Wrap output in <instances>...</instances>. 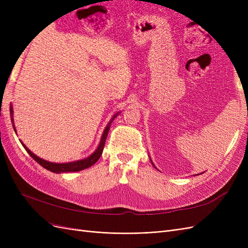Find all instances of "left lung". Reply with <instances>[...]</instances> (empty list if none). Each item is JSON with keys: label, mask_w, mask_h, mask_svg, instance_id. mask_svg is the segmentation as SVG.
<instances>
[{"label": "left lung", "mask_w": 248, "mask_h": 248, "mask_svg": "<svg viewBox=\"0 0 248 248\" xmlns=\"http://www.w3.org/2000/svg\"><path fill=\"white\" fill-rule=\"evenodd\" d=\"M151 162H152V161H151ZM152 164H153V162H152ZM153 166H154V164H153ZM154 167H155V166H154Z\"/></svg>", "instance_id": "8db88e82"}]
</instances>
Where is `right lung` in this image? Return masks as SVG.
I'll return each mask as SVG.
<instances>
[{"instance_id": "right-lung-1", "label": "right lung", "mask_w": 248, "mask_h": 248, "mask_svg": "<svg viewBox=\"0 0 248 248\" xmlns=\"http://www.w3.org/2000/svg\"><path fill=\"white\" fill-rule=\"evenodd\" d=\"M10 114L12 116L13 114V109H12V106L10 107ZM119 115L116 114L114 117L111 118V120L109 121V123L108 124V126L106 127V129H104L103 133H102V137H101V140H100V142L98 147H97L96 151L92 154L90 155L89 157H87V158L85 159H81V160H78V161H72V162H67V163H55V162H49L47 160H44L42 158H40V157L36 156L33 152L30 151V150L22 144V146L25 147L26 151L31 155L32 158L34 160H36L37 162H38L41 167L46 168V170L52 171V172H57V174H59V172H68V171H78V170H82L85 169H88L90 167H92L93 164H95L97 161H98V159L100 158V156L102 154V151H103V148H104V144H106V140L108 138V130L110 128V125H111V122L114 121V119ZM13 117V116H12ZM12 121H13V118H12ZM13 123V122H12ZM14 127V125H13ZM14 130H16V127H14Z\"/></svg>"}]
</instances>
